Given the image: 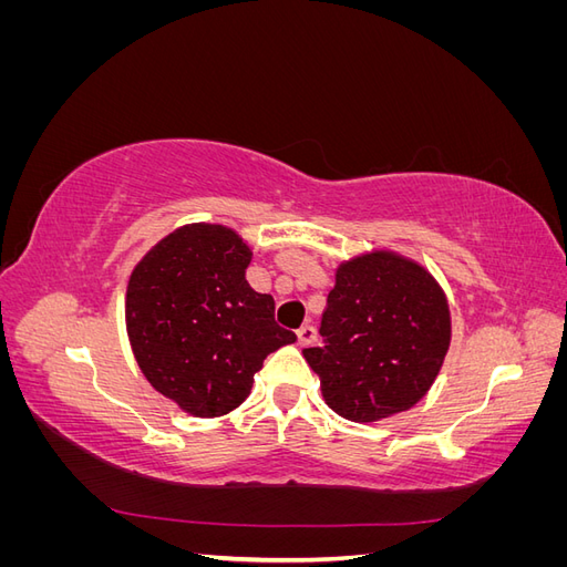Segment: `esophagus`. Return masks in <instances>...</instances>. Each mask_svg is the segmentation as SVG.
<instances>
[{"label": "esophagus", "mask_w": 567, "mask_h": 567, "mask_svg": "<svg viewBox=\"0 0 567 567\" xmlns=\"http://www.w3.org/2000/svg\"><path fill=\"white\" fill-rule=\"evenodd\" d=\"M315 338H317L315 326H310V323H307V326H300V329H298V346H300V348L312 346Z\"/></svg>", "instance_id": "34e87169"}]
</instances>
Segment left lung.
I'll use <instances>...</instances> for the list:
<instances>
[{
  "instance_id": "left-lung-1",
  "label": "left lung",
  "mask_w": 567,
  "mask_h": 567,
  "mask_svg": "<svg viewBox=\"0 0 567 567\" xmlns=\"http://www.w3.org/2000/svg\"><path fill=\"white\" fill-rule=\"evenodd\" d=\"M321 346L305 348L336 414L373 423L414 406L450 350V305L421 265L388 250L336 271L321 317Z\"/></svg>"
}]
</instances>
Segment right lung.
<instances>
[{
	"mask_svg": "<svg viewBox=\"0 0 567 567\" xmlns=\"http://www.w3.org/2000/svg\"><path fill=\"white\" fill-rule=\"evenodd\" d=\"M250 248L221 225H186L153 246L127 284V336L146 381L186 414L244 404L265 357L296 342L274 298L246 281Z\"/></svg>",
	"mask_w": 567,
	"mask_h": 567,
	"instance_id": "obj_1",
	"label": "right lung"
}]
</instances>
